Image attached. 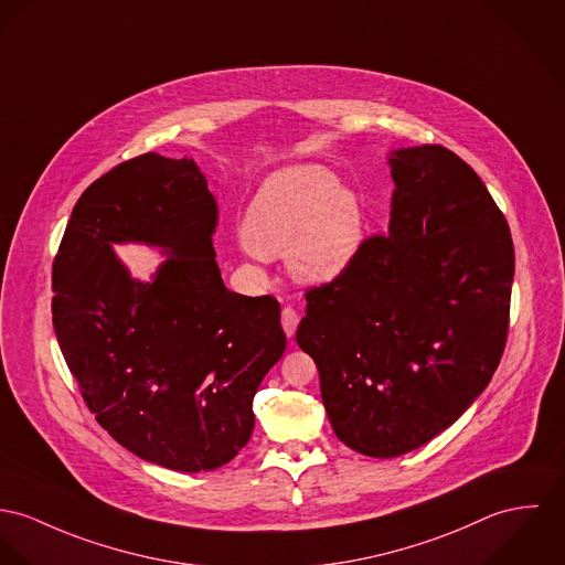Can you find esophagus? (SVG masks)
I'll return each instance as SVG.
<instances>
[{
  "label": "esophagus",
  "instance_id": "34e87169",
  "mask_svg": "<svg viewBox=\"0 0 565 565\" xmlns=\"http://www.w3.org/2000/svg\"><path fill=\"white\" fill-rule=\"evenodd\" d=\"M297 324H299V313L295 312L292 308H284V310H281V327H284V331H286L288 338L295 335Z\"/></svg>",
  "mask_w": 565,
  "mask_h": 565
}]
</instances>
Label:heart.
Returning <instances> with one entry per match:
<instances>
[{"instance_id": "1", "label": "heart", "mask_w": 565, "mask_h": 565, "mask_svg": "<svg viewBox=\"0 0 565 565\" xmlns=\"http://www.w3.org/2000/svg\"><path fill=\"white\" fill-rule=\"evenodd\" d=\"M245 238L257 255L288 249L290 270L306 281L338 277L360 252L364 212L358 194L320 167L275 173L247 210Z\"/></svg>"}]
</instances>
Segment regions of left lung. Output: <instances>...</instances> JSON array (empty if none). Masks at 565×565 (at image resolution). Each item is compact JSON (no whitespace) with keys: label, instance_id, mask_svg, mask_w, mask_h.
<instances>
[{"label":"left lung","instance_id":"left-lung-1","mask_svg":"<svg viewBox=\"0 0 565 565\" xmlns=\"http://www.w3.org/2000/svg\"><path fill=\"white\" fill-rule=\"evenodd\" d=\"M390 167L387 232L306 292L297 329L335 436L379 459L436 438L488 387L513 281L509 225L470 164L423 145Z\"/></svg>","mask_w":565,"mask_h":565}]
</instances>
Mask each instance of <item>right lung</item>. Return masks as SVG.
Segmentation results:
<instances>
[{
  "label": "right lung",
  "mask_w": 565,
  "mask_h": 565,
  "mask_svg": "<svg viewBox=\"0 0 565 565\" xmlns=\"http://www.w3.org/2000/svg\"><path fill=\"white\" fill-rule=\"evenodd\" d=\"M218 205L199 167L142 153L77 199L52 268L54 331L97 423L145 461L214 470L255 425L253 396L286 351L279 303L225 288ZM172 257L136 282L113 242Z\"/></svg>",
  "instance_id": "add662e5"
}]
</instances>
